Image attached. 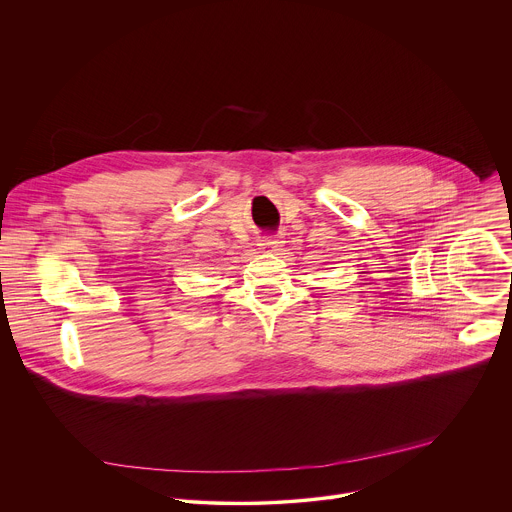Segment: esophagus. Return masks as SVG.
Segmentation results:
<instances>
[{
  "label": "esophagus",
  "instance_id": "obj_1",
  "mask_svg": "<svg viewBox=\"0 0 512 512\" xmlns=\"http://www.w3.org/2000/svg\"><path fill=\"white\" fill-rule=\"evenodd\" d=\"M260 250L262 252H276V250H280L282 246H284V238L280 236V234H272V236H264L262 240H260Z\"/></svg>",
  "mask_w": 512,
  "mask_h": 512
}]
</instances>
